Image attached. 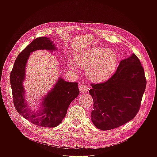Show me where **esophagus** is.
Returning <instances> with one entry per match:
<instances>
[{"label":"esophagus","instance_id":"1","mask_svg":"<svg viewBox=\"0 0 157 157\" xmlns=\"http://www.w3.org/2000/svg\"><path fill=\"white\" fill-rule=\"evenodd\" d=\"M78 88H79L80 92L82 93H86L88 91V89L86 85L84 84H82L79 85Z\"/></svg>","mask_w":157,"mask_h":157}]
</instances>
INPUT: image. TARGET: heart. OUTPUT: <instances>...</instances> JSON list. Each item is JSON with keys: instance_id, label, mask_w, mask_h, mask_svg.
<instances>
[{"instance_id": "1", "label": "heart", "mask_w": 157, "mask_h": 157, "mask_svg": "<svg viewBox=\"0 0 157 157\" xmlns=\"http://www.w3.org/2000/svg\"><path fill=\"white\" fill-rule=\"evenodd\" d=\"M76 62L86 69L89 79L95 82H102L108 79L115 71L117 65V57L111 50L100 47L83 51L75 57ZM71 69L78 66L73 61H69Z\"/></svg>"}]
</instances>
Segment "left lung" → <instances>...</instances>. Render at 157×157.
Returning <instances> with one entry per match:
<instances>
[{"label":"left lung","instance_id":"obj_1","mask_svg":"<svg viewBox=\"0 0 157 157\" xmlns=\"http://www.w3.org/2000/svg\"><path fill=\"white\" fill-rule=\"evenodd\" d=\"M143 67L134 54L121 61L107 81L92 84L91 119L98 129L109 130L132 120L138 113L146 87Z\"/></svg>","mask_w":157,"mask_h":157}]
</instances>
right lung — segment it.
<instances>
[{
    "label": "right lung",
    "instance_id": "right-lung-1",
    "mask_svg": "<svg viewBox=\"0 0 157 157\" xmlns=\"http://www.w3.org/2000/svg\"><path fill=\"white\" fill-rule=\"evenodd\" d=\"M56 49L55 44L48 38H36L19 54L10 73L14 107L25 119L42 127L52 128L58 126L67 114L70 103L79 94L77 82H67L59 77L53 88L42 99L39 110L32 111L26 103L23 82L25 80V67L30 54L39 50L52 52Z\"/></svg>",
    "mask_w": 157,
    "mask_h": 157
}]
</instances>
